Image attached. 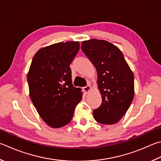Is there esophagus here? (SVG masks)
Returning a JSON list of instances; mask_svg holds the SVG:
<instances>
[{"label":"esophagus","mask_w":161,"mask_h":161,"mask_svg":"<svg viewBox=\"0 0 161 161\" xmlns=\"http://www.w3.org/2000/svg\"><path fill=\"white\" fill-rule=\"evenodd\" d=\"M91 89H92V86H91L90 85H87L85 87H84L83 90L84 91V92H85L86 93H87L91 90Z\"/></svg>","instance_id":"1"}]
</instances>
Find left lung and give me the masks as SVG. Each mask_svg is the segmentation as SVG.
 Returning <instances> with one entry per match:
<instances>
[{"mask_svg":"<svg viewBox=\"0 0 161 161\" xmlns=\"http://www.w3.org/2000/svg\"><path fill=\"white\" fill-rule=\"evenodd\" d=\"M84 53L95 66L102 103L93 110L99 123H117L125 115L134 95V75L120 50L105 40L90 39L81 43Z\"/></svg>","mask_w":161,"mask_h":161,"instance_id":"obj_1","label":"left lung"}]
</instances>
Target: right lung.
<instances>
[{"label":"right lung","mask_w":161,"mask_h":161,"mask_svg":"<svg viewBox=\"0 0 161 161\" xmlns=\"http://www.w3.org/2000/svg\"><path fill=\"white\" fill-rule=\"evenodd\" d=\"M80 50L78 42L55 43L41 48L27 74L30 96L38 113L53 128L68 124L82 98L72 84L69 65Z\"/></svg>","instance_id":"add662e5"}]
</instances>
